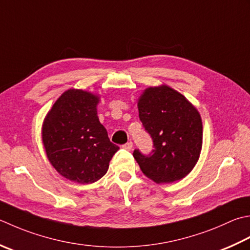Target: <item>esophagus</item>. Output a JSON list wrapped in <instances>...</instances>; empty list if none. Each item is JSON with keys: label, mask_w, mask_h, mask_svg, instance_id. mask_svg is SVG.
Returning a JSON list of instances; mask_svg holds the SVG:
<instances>
[{"label": "esophagus", "mask_w": 250, "mask_h": 250, "mask_svg": "<svg viewBox=\"0 0 250 250\" xmlns=\"http://www.w3.org/2000/svg\"><path fill=\"white\" fill-rule=\"evenodd\" d=\"M122 147H124L126 150H131L132 148H133V143H132V142L130 141V142H128V143H125L124 146H122Z\"/></svg>", "instance_id": "34e87169"}]
</instances>
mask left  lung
<instances>
[{"label":"left lung","instance_id":"left-lung-1","mask_svg":"<svg viewBox=\"0 0 250 250\" xmlns=\"http://www.w3.org/2000/svg\"><path fill=\"white\" fill-rule=\"evenodd\" d=\"M138 108L154 146L149 155L133 151L142 172L156 183H172L187 177L202 150L203 124L198 110L168 85L147 87Z\"/></svg>","mask_w":250,"mask_h":250}]
</instances>
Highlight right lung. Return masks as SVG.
Wrapping results in <instances>:
<instances>
[{
  "label": "right lung",
  "mask_w": 250,
  "mask_h": 250,
  "mask_svg": "<svg viewBox=\"0 0 250 250\" xmlns=\"http://www.w3.org/2000/svg\"><path fill=\"white\" fill-rule=\"evenodd\" d=\"M99 95L70 89L54 103L43 122L47 158L58 173L72 182L90 184L104 177L119 149L99 120Z\"/></svg>",
  "instance_id": "add662e5"
}]
</instances>
